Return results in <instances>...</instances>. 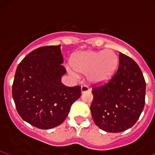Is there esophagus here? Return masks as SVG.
Listing matches in <instances>:
<instances>
[{"label": "esophagus", "mask_w": 155, "mask_h": 155, "mask_svg": "<svg viewBox=\"0 0 155 155\" xmlns=\"http://www.w3.org/2000/svg\"><path fill=\"white\" fill-rule=\"evenodd\" d=\"M89 91H90V89H89V87H87V85H82V87H81V92H82V94L88 92Z\"/></svg>", "instance_id": "esophagus-1"}]
</instances>
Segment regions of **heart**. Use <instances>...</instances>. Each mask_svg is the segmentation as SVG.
<instances>
[{"label":"heart","mask_w":155,"mask_h":155,"mask_svg":"<svg viewBox=\"0 0 155 155\" xmlns=\"http://www.w3.org/2000/svg\"><path fill=\"white\" fill-rule=\"evenodd\" d=\"M118 64V56L112 50L80 52L72 61L73 69L86 75L89 82L93 84H102L110 80L116 72ZM73 69L68 68L71 74H75Z\"/></svg>","instance_id":"obj_1"}]
</instances>
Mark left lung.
Listing matches in <instances>:
<instances>
[{
  "label": "left lung",
  "instance_id": "8db88e82",
  "mask_svg": "<svg viewBox=\"0 0 155 155\" xmlns=\"http://www.w3.org/2000/svg\"><path fill=\"white\" fill-rule=\"evenodd\" d=\"M92 89L90 109L99 128L107 132H122L137 121L145 105L146 82L132 58L120 53L116 73L103 85Z\"/></svg>",
  "mask_w": 155,
  "mask_h": 155
}]
</instances>
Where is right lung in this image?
<instances>
[{
	"label": "right lung",
	"mask_w": 155,
	"mask_h": 155,
	"mask_svg": "<svg viewBox=\"0 0 155 155\" xmlns=\"http://www.w3.org/2000/svg\"><path fill=\"white\" fill-rule=\"evenodd\" d=\"M61 45L45 46L29 53L16 69L12 98L24 121L41 129L64 121L71 105L81 96V87L61 82L66 70Z\"/></svg>",
	"instance_id": "add662e5"
}]
</instances>
